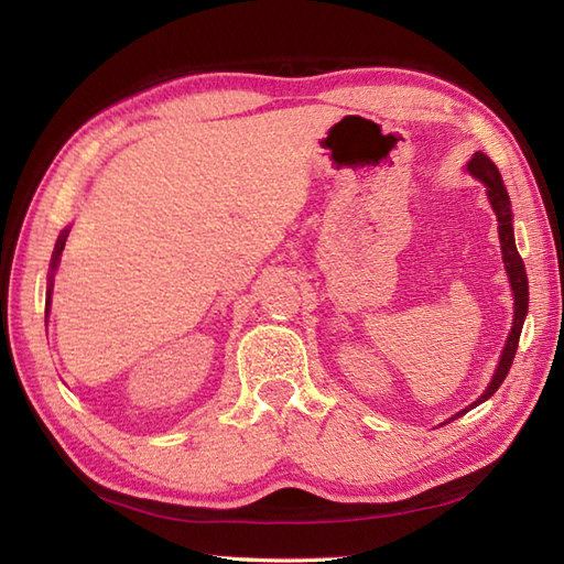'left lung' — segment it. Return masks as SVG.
I'll use <instances>...</instances> for the list:
<instances>
[{
    "mask_svg": "<svg viewBox=\"0 0 564 564\" xmlns=\"http://www.w3.org/2000/svg\"><path fill=\"white\" fill-rule=\"evenodd\" d=\"M467 170L470 174H475L480 182L487 186V196L489 203H492V208L497 213V223H499V242H501V254H505V267L509 273V281H511V291H513V327L509 332V339L505 351H501L499 358V366H497V373L489 382L487 390L482 392V398L473 402L467 410H473L480 402L489 400L492 394L497 392V388L505 382L509 368L513 364V356H517L519 349V337H521V327H523V317L529 313V279H525V269H523V259L517 249V242H513V230H511V200L509 194L505 188V182H501V174L497 170V164L487 158L482 152H475V158L467 164ZM467 410L458 412L455 416L465 414ZM453 416V419H455Z\"/></svg>",
    "mask_w": 564,
    "mask_h": 564,
    "instance_id": "1",
    "label": "left lung"
}]
</instances>
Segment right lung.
Returning a JSON list of instances; mask_svg holds the SVG:
<instances>
[{
    "instance_id": "right-lung-1",
    "label": "right lung",
    "mask_w": 564,
    "mask_h": 564,
    "mask_svg": "<svg viewBox=\"0 0 564 564\" xmlns=\"http://www.w3.org/2000/svg\"><path fill=\"white\" fill-rule=\"evenodd\" d=\"M65 242H67V230L59 232V237H57V245H55V251H53V263H51L53 271H55V267H57L59 254H63ZM51 291H53V273H51V279H47V303H45V307H51Z\"/></svg>"
}]
</instances>
